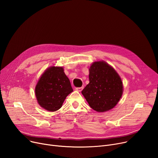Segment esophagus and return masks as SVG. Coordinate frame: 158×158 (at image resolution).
Wrapping results in <instances>:
<instances>
[{
  "label": "esophagus",
  "instance_id": "1",
  "mask_svg": "<svg viewBox=\"0 0 158 158\" xmlns=\"http://www.w3.org/2000/svg\"><path fill=\"white\" fill-rule=\"evenodd\" d=\"M75 89H76V90H77L78 92H81L82 90H83V86H82V87H78V88H76Z\"/></svg>",
  "mask_w": 158,
  "mask_h": 158
}]
</instances>
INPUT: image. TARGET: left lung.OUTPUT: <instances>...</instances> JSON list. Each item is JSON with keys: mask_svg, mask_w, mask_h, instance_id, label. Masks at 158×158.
Wrapping results in <instances>:
<instances>
[{"mask_svg": "<svg viewBox=\"0 0 158 158\" xmlns=\"http://www.w3.org/2000/svg\"><path fill=\"white\" fill-rule=\"evenodd\" d=\"M89 83L81 92L94 110L104 112L113 108L123 92L121 79L103 60L96 61L89 68Z\"/></svg>", "mask_w": 158, "mask_h": 158, "instance_id": "obj_1", "label": "left lung"}]
</instances>
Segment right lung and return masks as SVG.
<instances>
[{
    "instance_id": "obj_1",
    "label": "right lung",
    "mask_w": 158,
    "mask_h": 158,
    "mask_svg": "<svg viewBox=\"0 0 158 158\" xmlns=\"http://www.w3.org/2000/svg\"><path fill=\"white\" fill-rule=\"evenodd\" d=\"M73 92L69 79L60 66H51L41 75L35 86L39 105L48 111L58 110L66 98Z\"/></svg>"
}]
</instances>
